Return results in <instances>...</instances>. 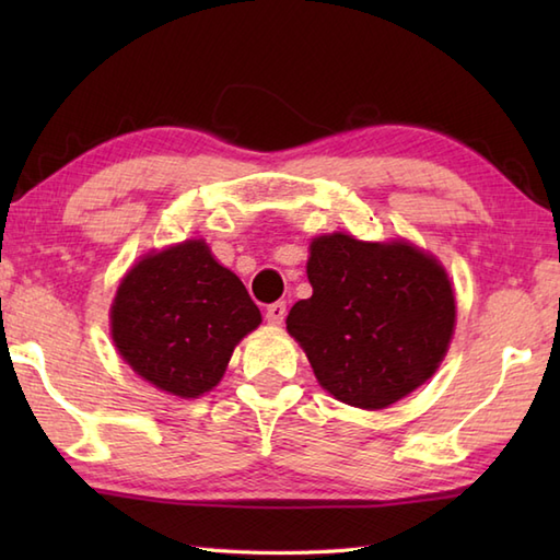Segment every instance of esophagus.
<instances>
[{"label":"esophagus","instance_id":"esophagus-1","mask_svg":"<svg viewBox=\"0 0 560 560\" xmlns=\"http://www.w3.org/2000/svg\"><path fill=\"white\" fill-rule=\"evenodd\" d=\"M283 317H287V303L277 301L267 307V323L269 325H281Z\"/></svg>","mask_w":560,"mask_h":560}]
</instances>
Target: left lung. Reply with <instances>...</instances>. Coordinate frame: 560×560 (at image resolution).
Returning a JSON list of instances; mask_svg holds the SVG:
<instances>
[{"label":"left lung","instance_id":"obj_1","mask_svg":"<svg viewBox=\"0 0 560 560\" xmlns=\"http://www.w3.org/2000/svg\"><path fill=\"white\" fill-rule=\"evenodd\" d=\"M313 295L287 317L317 383L359 409H385L431 377L455 329L443 265L407 241L363 243L347 233L311 243Z\"/></svg>","mask_w":560,"mask_h":560}]
</instances>
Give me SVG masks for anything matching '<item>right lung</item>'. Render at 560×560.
<instances>
[{
  "label": "right lung",
  "mask_w": 560,
  "mask_h": 560,
  "mask_svg": "<svg viewBox=\"0 0 560 560\" xmlns=\"http://www.w3.org/2000/svg\"><path fill=\"white\" fill-rule=\"evenodd\" d=\"M261 323L243 281L205 241L141 257L110 307L117 351L168 395L195 399L219 385L235 343Z\"/></svg>",
  "instance_id": "obj_1"
}]
</instances>
